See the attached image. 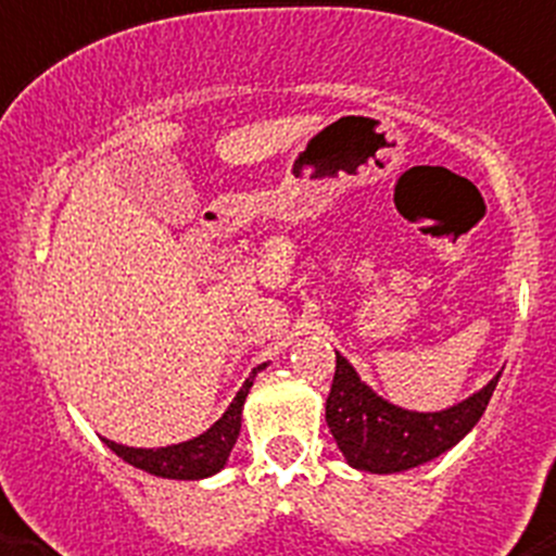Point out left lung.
I'll return each instance as SVG.
<instances>
[{
    "instance_id": "1",
    "label": "left lung",
    "mask_w": 556,
    "mask_h": 556,
    "mask_svg": "<svg viewBox=\"0 0 556 556\" xmlns=\"http://www.w3.org/2000/svg\"><path fill=\"white\" fill-rule=\"evenodd\" d=\"M500 375L482 392L450 409L409 413L375 395L361 383L346 357L338 355L334 380L326 397V421L349 465L369 473H401L432 462L465 439L482 418Z\"/></svg>"
}]
</instances>
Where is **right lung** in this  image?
I'll list each match as a JSON object with an SVG mask.
<instances>
[{
    "label": "right lung",
    "instance_id": "obj_1",
    "mask_svg": "<svg viewBox=\"0 0 556 556\" xmlns=\"http://www.w3.org/2000/svg\"><path fill=\"white\" fill-rule=\"evenodd\" d=\"M253 375H256V369L251 371V378L244 380L242 389L236 392L233 404L227 406V413L207 432H201L199 439L159 450L124 447V444H115V441H106V447L132 467H141V470L161 476V479H204V476L218 473L225 467L236 439H239V430H242V406L244 397H248V389L253 387Z\"/></svg>",
    "mask_w": 556,
    "mask_h": 556
}]
</instances>
